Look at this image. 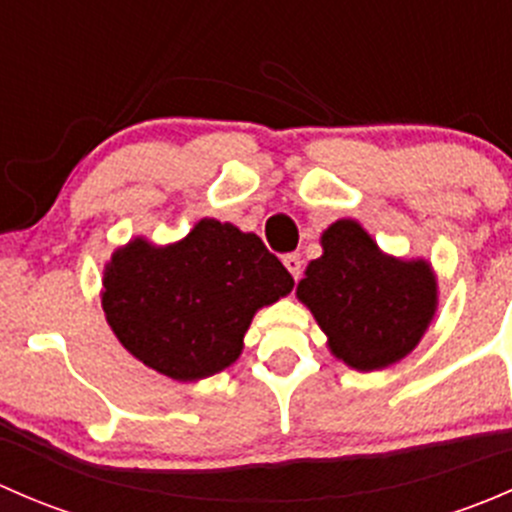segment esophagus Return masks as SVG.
Masks as SVG:
<instances>
[{"mask_svg": "<svg viewBox=\"0 0 512 512\" xmlns=\"http://www.w3.org/2000/svg\"><path fill=\"white\" fill-rule=\"evenodd\" d=\"M282 262H285L289 275H292L294 280H299V275H302V257H299L297 252H289V255L282 257Z\"/></svg>", "mask_w": 512, "mask_h": 512, "instance_id": "1", "label": "esophagus"}]
</instances>
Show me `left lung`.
Masks as SVG:
<instances>
[{
    "mask_svg": "<svg viewBox=\"0 0 512 512\" xmlns=\"http://www.w3.org/2000/svg\"><path fill=\"white\" fill-rule=\"evenodd\" d=\"M322 250L299 280L297 297L327 334L332 354L356 371H376L414 352L438 304L431 265L384 255L356 220L329 225Z\"/></svg>",
    "mask_w": 512,
    "mask_h": 512,
    "instance_id": "8db88e82",
    "label": "left lung"
}]
</instances>
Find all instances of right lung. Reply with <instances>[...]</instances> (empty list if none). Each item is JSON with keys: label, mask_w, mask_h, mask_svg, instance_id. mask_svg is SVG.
<instances>
[{"label": "right lung", "mask_w": 512, "mask_h": 512, "mask_svg": "<svg viewBox=\"0 0 512 512\" xmlns=\"http://www.w3.org/2000/svg\"><path fill=\"white\" fill-rule=\"evenodd\" d=\"M294 280L255 232L203 218L188 237L118 247L103 270L101 304L118 342L175 381H198L235 364L260 307Z\"/></svg>", "instance_id": "add662e5"}]
</instances>
